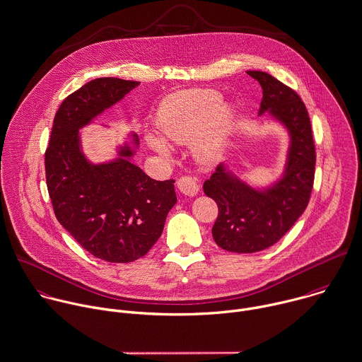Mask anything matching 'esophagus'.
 Wrapping results in <instances>:
<instances>
[{"instance_id": "esophagus-1", "label": "esophagus", "mask_w": 362, "mask_h": 362, "mask_svg": "<svg viewBox=\"0 0 362 362\" xmlns=\"http://www.w3.org/2000/svg\"><path fill=\"white\" fill-rule=\"evenodd\" d=\"M177 188L180 189L181 194H184L187 197H195L199 191L198 180L194 177H181L177 181Z\"/></svg>"}]
</instances>
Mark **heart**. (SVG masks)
Listing matches in <instances>:
<instances>
[{
    "label": "heart",
    "instance_id": "1",
    "mask_svg": "<svg viewBox=\"0 0 362 362\" xmlns=\"http://www.w3.org/2000/svg\"><path fill=\"white\" fill-rule=\"evenodd\" d=\"M221 94L211 90H188L168 97L160 107L156 127L163 139L148 136V146L160 156L170 158L171 150L164 144H182L194 134L192 150L202 161L218 160L226 146L233 110L219 104Z\"/></svg>",
    "mask_w": 362,
    "mask_h": 362
}]
</instances>
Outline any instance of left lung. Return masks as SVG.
<instances>
[{
	"label": "left lung",
	"instance_id": "8db88e82",
	"mask_svg": "<svg viewBox=\"0 0 362 362\" xmlns=\"http://www.w3.org/2000/svg\"><path fill=\"white\" fill-rule=\"evenodd\" d=\"M262 88L258 117L278 122L289 137L276 180L258 187L221 163L204 192L219 208L214 240L230 252H257L274 245L305 212L315 178L316 153L308 110L300 97L265 71L248 70Z\"/></svg>",
	"mask_w": 362,
	"mask_h": 362
}]
</instances>
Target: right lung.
<instances>
[{"instance_id": "right-lung-1", "label": "right lung", "mask_w": 362, "mask_h": 362, "mask_svg": "<svg viewBox=\"0 0 362 362\" xmlns=\"http://www.w3.org/2000/svg\"><path fill=\"white\" fill-rule=\"evenodd\" d=\"M139 81L93 80L60 105L45 154L46 182L60 225L108 262L143 257L163 233L177 202L174 181H156L133 163L139 137L129 133L117 157L93 163L84 153L80 129L124 98Z\"/></svg>"}]
</instances>
